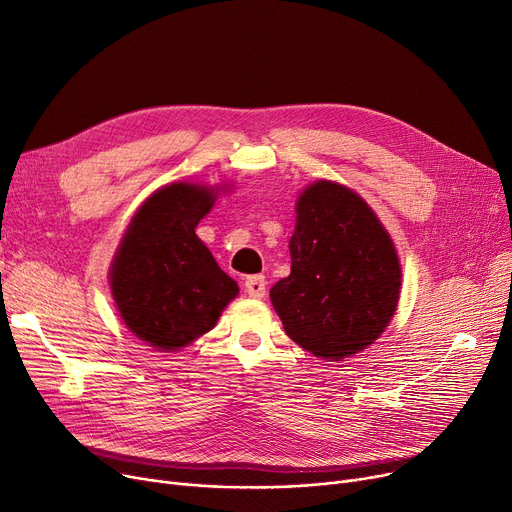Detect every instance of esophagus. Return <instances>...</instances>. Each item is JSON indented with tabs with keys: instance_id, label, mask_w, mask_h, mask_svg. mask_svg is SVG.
I'll list each match as a JSON object with an SVG mask.
<instances>
[{
	"instance_id": "34e87169",
	"label": "esophagus",
	"mask_w": 512,
	"mask_h": 512,
	"mask_svg": "<svg viewBox=\"0 0 512 512\" xmlns=\"http://www.w3.org/2000/svg\"><path fill=\"white\" fill-rule=\"evenodd\" d=\"M265 278L263 276H249L245 280V290L251 299H263L265 297Z\"/></svg>"
}]
</instances>
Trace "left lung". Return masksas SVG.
Listing matches in <instances>:
<instances>
[{
	"label": "left lung",
	"mask_w": 512,
	"mask_h": 512,
	"mask_svg": "<svg viewBox=\"0 0 512 512\" xmlns=\"http://www.w3.org/2000/svg\"><path fill=\"white\" fill-rule=\"evenodd\" d=\"M290 276L270 299L282 326L319 359L342 361L388 328L400 297V263L378 215L338 182L317 180L297 201Z\"/></svg>",
	"instance_id": "obj_1"
}]
</instances>
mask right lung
<instances>
[{
	"label": "right lung",
	"mask_w": 512,
	"mask_h": 512,
	"mask_svg": "<svg viewBox=\"0 0 512 512\" xmlns=\"http://www.w3.org/2000/svg\"><path fill=\"white\" fill-rule=\"evenodd\" d=\"M215 188L174 182L155 191L130 220L110 267L126 328L157 351H178L209 332L238 284L195 234Z\"/></svg>",
	"instance_id": "add662e5"
}]
</instances>
